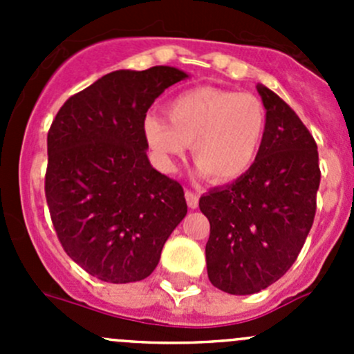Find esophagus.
I'll return each instance as SVG.
<instances>
[{"instance_id":"1","label":"esophagus","mask_w":354,"mask_h":354,"mask_svg":"<svg viewBox=\"0 0 354 354\" xmlns=\"http://www.w3.org/2000/svg\"><path fill=\"white\" fill-rule=\"evenodd\" d=\"M185 198H187V203L190 209H197L198 207V195L195 194V192L192 190H187L185 192Z\"/></svg>"}]
</instances>
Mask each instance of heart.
Returning a JSON list of instances; mask_svg holds the SVG:
<instances>
[{
    "label": "heart",
    "mask_w": 354,
    "mask_h": 354,
    "mask_svg": "<svg viewBox=\"0 0 354 354\" xmlns=\"http://www.w3.org/2000/svg\"><path fill=\"white\" fill-rule=\"evenodd\" d=\"M167 121L149 114L144 137L164 171L192 144V156L202 176L230 183L252 169L267 135V109L257 95L230 88L198 85L181 92L166 106Z\"/></svg>",
    "instance_id": "b5f03b06"
}]
</instances>
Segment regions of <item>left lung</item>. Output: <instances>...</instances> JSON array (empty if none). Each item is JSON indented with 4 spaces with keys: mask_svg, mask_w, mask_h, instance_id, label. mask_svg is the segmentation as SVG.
Wrapping results in <instances>:
<instances>
[{
    "mask_svg": "<svg viewBox=\"0 0 354 354\" xmlns=\"http://www.w3.org/2000/svg\"><path fill=\"white\" fill-rule=\"evenodd\" d=\"M267 135L252 169L200 197L210 223V283L230 295L259 292L288 272L312 230L320 167L317 144L283 99L257 85Z\"/></svg>",
    "mask_w": 354,
    "mask_h": 354,
    "instance_id": "8db88e82",
    "label": "left lung"
}]
</instances>
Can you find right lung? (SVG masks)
<instances>
[{
  "label": "right lung",
  "instance_id": "right-lung-1",
  "mask_svg": "<svg viewBox=\"0 0 354 354\" xmlns=\"http://www.w3.org/2000/svg\"><path fill=\"white\" fill-rule=\"evenodd\" d=\"M188 75L173 66L116 70L71 95L48 133L46 200L73 262L113 284L142 281L187 216L178 181L151 166L152 102Z\"/></svg>",
  "mask_w": 354,
  "mask_h": 354
}]
</instances>
